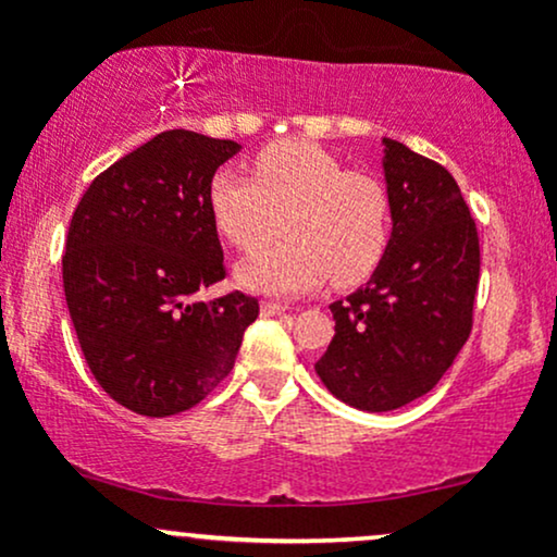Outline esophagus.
Segmentation results:
<instances>
[{"label":"esophagus","mask_w":557,"mask_h":557,"mask_svg":"<svg viewBox=\"0 0 557 557\" xmlns=\"http://www.w3.org/2000/svg\"><path fill=\"white\" fill-rule=\"evenodd\" d=\"M287 309H290V306L277 304V300H261V314L264 317H280V314H285Z\"/></svg>","instance_id":"1"}]
</instances>
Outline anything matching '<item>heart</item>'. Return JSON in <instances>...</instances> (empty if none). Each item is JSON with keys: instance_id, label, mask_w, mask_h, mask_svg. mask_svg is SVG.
<instances>
[{"instance_id": "obj_1", "label": "heart", "mask_w": 557, "mask_h": 557, "mask_svg": "<svg viewBox=\"0 0 557 557\" xmlns=\"http://www.w3.org/2000/svg\"><path fill=\"white\" fill-rule=\"evenodd\" d=\"M209 212L240 251L285 240L238 267L243 287L296 296L327 283L359 285L380 267L389 243V194L369 172L348 170L309 140H277L253 157V175L220 168L209 181Z\"/></svg>"}]
</instances>
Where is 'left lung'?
<instances>
[{
    "label": "left lung",
    "instance_id": "obj_1",
    "mask_svg": "<svg viewBox=\"0 0 557 557\" xmlns=\"http://www.w3.org/2000/svg\"><path fill=\"white\" fill-rule=\"evenodd\" d=\"M385 181L393 235L372 280L330 306L335 337L317 361L335 398L393 411L437 385L474 324L476 222L443 164L393 138Z\"/></svg>",
    "mask_w": 557,
    "mask_h": 557
}]
</instances>
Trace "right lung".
Returning <instances> with one entry per match:
<instances>
[{"mask_svg": "<svg viewBox=\"0 0 557 557\" xmlns=\"http://www.w3.org/2000/svg\"><path fill=\"white\" fill-rule=\"evenodd\" d=\"M235 140L164 131L94 177L70 220L62 283L94 380L140 417L194 408L233 369L259 300L225 280L209 181Z\"/></svg>", "mask_w": 557, "mask_h": 557, "instance_id": "add662e5", "label": "right lung"}]
</instances>
